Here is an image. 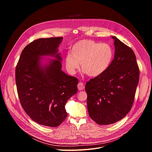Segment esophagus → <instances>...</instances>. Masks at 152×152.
<instances>
[{
  "instance_id": "esophagus-1",
  "label": "esophagus",
  "mask_w": 152,
  "mask_h": 152,
  "mask_svg": "<svg viewBox=\"0 0 152 152\" xmlns=\"http://www.w3.org/2000/svg\"><path fill=\"white\" fill-rule=\"evenodd\" d=\"M77 88L79 90H83L85 88V85L82 82H79L77 85Z\"/></svg>"
}]
</instances>
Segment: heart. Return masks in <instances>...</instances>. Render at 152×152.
Masks as SVG:
<instances>
[{"label":"heart","instance_id":"1","mask_svg":"<svg viewBox=\"0 0 152 152\" xmlns=\"http://www.w3.org/2000/svg\"><path fill=\"white\" fill-rule=\"evenodd\" d=\"M113 56V50L109 45L82 39L73 45L70 53L66 55L65 62L67 70L72 75L76 73L80 63L83 73L97 77L110 67Z\"/></svg>","mask_w":152,"mask_h":152}]
</instances>
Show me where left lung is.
I'll list each match as a JSON object with an SVG mask.
<instances>
[{"instance_id": "8db88e82", "label": "left lung", "mask_w": 152, "mask_h": 152, "mask_svg": "<svg viewBox=\"0 0 152 152\" xmlns=\"http://www.w3.org/2000/svg\"><path fill=\"white\" fill-rule=\"evenodd\" d=\"M114 58L102 75L87 82V107L90 118L100 125L113 124L131 110L139 82L140 70L133 50L111 37Z\"/></svg>"}]
</instances>
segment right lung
Masks as SVG:
<instances>
[{"label": "right lung", "mask_w": 152, "mask_h": 152, "mask_svg": "<svg viewBox=\"0 0 152 152\" xmlns=\"http://www.w3.org/2000/svg\"><path fill=\"white\" fill-rule=\"evenodd\" d=\"M62 39L32 41L21 52L15 69L17 93L23 110L32 120L49 127H57L67 118L65 106L77 91L78 79L61 70L58 47Z\"/></svg>", "instance_id": "right-lung-1"}]
</instances>
